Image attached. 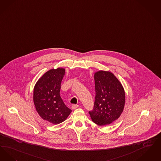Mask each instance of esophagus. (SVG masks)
<instances>
[{
  "instance_id": "34e87169",
  "label": "esophagus",
  "mask_w": 161,
  "mask_h": 161,
  "mask_svg": "<svg viewBox=\"0 0 161 161\" xmlns=\"http://www.w3.org/2000/svg\"><path fill=\"white\" fill-rule=\"evenodd\" d=\"M78 107H79V105H73L71 106V108H72V109H75L77 108Z\"/></svg>"
}]
</instances>
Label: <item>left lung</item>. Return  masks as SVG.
I'll return each mask as SVG.
<instances>
[{"mask_svg":"<svg viewBox=\"0 0 161 161\" xmlns=\"http://www.w3.org/2000/svg\"><path fill=\"white\" fill-rule=\"evenodd\" d=\"M96 96L94 108L89 111L92 121L99 126L111 124L119 119L125 103V92L118 79L109 71L94 75Z\"/></svg>","mask_w":161,"mask_h":161,"instance_id":"1","label":"left lung"}]
</instances>
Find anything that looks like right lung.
<instances>
[{
	"label": "right lung",
	"mask_w": 161,
	"mask_h": 161,
	"mask_svg": "<svg viewBox=\"0 0 161 161\" xmlns=\"http://www.w3.org/2000/svg\"><path fill=\"white\" fill-rule=\"evenodd\" d=\"M65 73V69L61 68L49 70L38 80L34 90L36 111L43 119L54 125L63 122L71 112L59 93Z\"/></svg>",
	"instance_id": "right-lung-1"
}]
</instances>
